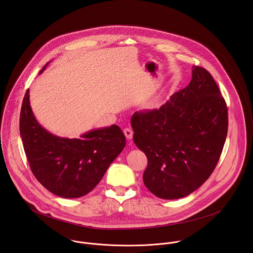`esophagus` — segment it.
I'll return each mask as SVG.
<instances>
[{"instance_id": "obj_1", "label": "esophagus", "mask_w": 253, "mask_h": 253, "mask_svg": "<svg viewBox=\"0 0 253 253\" xmlns=\"http://www.w3.org/2000/svg\"><path fill=\"white\" fill-rule=\"evenodd\" d=\"M124 133H125V135H126V137L127 139H131L132 136H133V131H132V129L129 128V127L124 128Z\"/></svg>"}]
</instances>
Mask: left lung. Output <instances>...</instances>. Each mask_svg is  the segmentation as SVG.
I'll use <instances>...</instances> for the list:
<instances>
[{
	"mask_svg": "<svg viewBox=\"0 0 253 253\" xmlns=\"http://www.w3.org/2000/svg\"><path fill=\"white\" fill-rule=\"evenodd\" d=\"M190 84L160 109L135 112L133 141L148 166L143 182L155 196L175 200L209 179L228 131V111L208 70L192 67Z\"/></svg>",
	"mask_w": 253,
	"mask_h": 253,
	"instance_id": "left-lung-1",
	"label": "left lung"
}]
</instances>
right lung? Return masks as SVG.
<instances>
[{
    "label": "right lung",
    "mask_w": 253,
    "mask_h": 253,
    "mask_svg": "<svg viewBox=\"0 0 253 253\" xmlns=\"http://www.w3.org/2000/svg\"><path fill=\"white\" fill-rule=\"evenodd\" d=\"M19 129L37 180L52 194L67 199L92 191L126 146V136L116 125L89 130L72 139L48 132L33 114L29 89L22 102Z\"/></svg>",
    "instance_id": "obj_1"
}]
</instances>
